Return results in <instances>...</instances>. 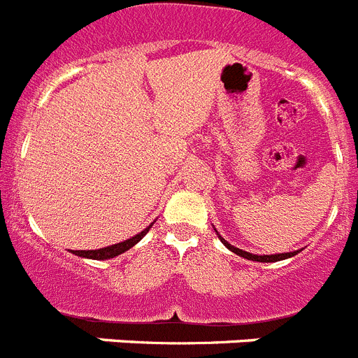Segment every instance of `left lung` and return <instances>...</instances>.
I'll return each instance as SVG.
<instances>
[{"label": "left lung", "mask_w": 358, "mask_h": 358, "mask_svg": "<svg viewBox=\"0 0 358 358\" xmlns=\"http://www.w3.org/2000/svg\"><path fill=\"white\" fill-rule=\"evenodd\" d=\"M220 240H222L224 245H226L229 251L235 252V255L242 256V258H248V260H252V262H265V264H267V262L285 260V258H290V256H294V255H297V252H299V251H294V252H281V255H264V256L251 255V252H245V251H242V249H238V248H233V245H231V243H227L226 240L222 238V236H220Z\"/></svg>", "instance_id": "left-lung-1"}]
</instances>
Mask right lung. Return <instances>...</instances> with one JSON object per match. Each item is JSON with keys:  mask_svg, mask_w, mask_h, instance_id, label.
I'll list each match as a JSON object with an SVG mask.
<instances>
[{"mask_svg": "<svg viewBox=\"0 0 358 358\" xmlns=\"http://www.w3.org/2000/svg\"><path fill=\"white\" fill-rule=\"evenodd\" d=\"M148 229H150V226H148L145 231H141L140 235L132 236V238L125 240V242H120V243H115V245H109V248L96 249V251H73V255L82 256V258H93V260H109V258H115V256H118V255H122V252L129 251L132 245H136V243L140 242V240L143 238L145 235H147Z\"/></svg>", "mask_w": 358, "mask_h": 358, "instance_id": "obj_1", "label": "right lung"}]
</instances>
